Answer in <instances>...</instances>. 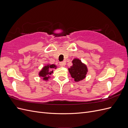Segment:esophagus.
<instances>
[{
	"label": "esophagus",
	"instance_id": "esophagus-1",
	"mask_svg": "<svg viewBox=\"0 0 128 128\" xmlns=\"http://www.w3.org/2000/svg\"><path fill=\"white\" fill-rule=\"evenodd\" d=\"M60 65L61 66V67H64V66L66 65V62L65 61H62V62H60L59 63Z\"/></svg>",
	"mask_w": 128,
	"mask_h": 128
}]
</instances>
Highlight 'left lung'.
<instances>
[{
    "label": "left lung",
    "instance_id": "8db88e82",
    "mask_svg": "<svg viewBox=\"0 0 128 128\" xmlns=\"http://www.w3.org/2000/svg\"><path fill=\"white\" fill-rule=\"evenodd\" d=\"M72 65L68 68V71L75 82H79L86 77L88 69L86 65L83 63L78 58H75L72 61Z\"/></svg>",
    "mask_w": 128,
    "mask_h": 128
}]
</instances>
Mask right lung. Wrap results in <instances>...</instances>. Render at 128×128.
Masks as SVG:
<instances>
[{
    "instance_id": "add662e5",
    "label": "right lung",
    "mask_w": 128,
    "mask_h": 128,
    "mask_svg": "<svg viewBox=\"0 0 128 128\" xmlns=\"http://www.w3.org/2000/svg\"><path fill=\"white\" fill-rule=\"evenodd\" d=\"M57 66L54 64H47L42 68L41 70L38 73L40 77H42V80L47 81L50 78V75L53 72L54 69H56Z\"/></svg>"
}]
</instances>
